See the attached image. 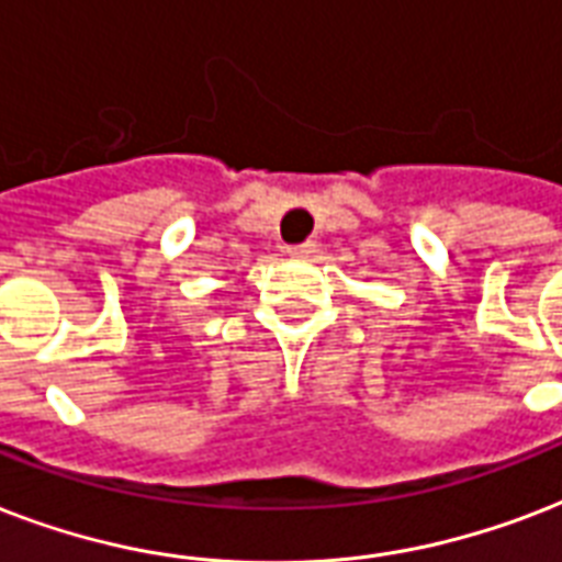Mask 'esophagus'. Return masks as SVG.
<instances>
[{"label":"esophagus","mask_w":562,"mask_h":562,"mask_svg":"<svg viewBox=\"0 0 562 562\" xmlns=\"http://www.w3.org/2000/svg\"><path fill=\"white\" fill-rule=\"evenodd\" d=\"M290 255H293V258H311L313 251H316V243L313 240H307V243H302V246H290Z\"/></svg>","instance_id":"1"}]
</instances>
